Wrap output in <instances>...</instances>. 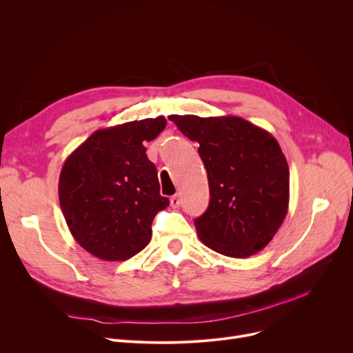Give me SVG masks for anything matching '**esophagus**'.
<instances>
[{
  "mask_svg": "<svg viewBox=\"0 0 353 353\" xmlns=\"http://www.w3.org/2000/svg\"><path fill=\"white\" fill-rule=\"evenodd\" d=\"M170 205H172V208H179V206H180V197H179V194L172 196V199H170Z\"/></svg>",
  "mask_w": 353,
  "mask_h": 353,
  "instance_id": "34e87169",
  "label": "esophagus"
}]
</instances>
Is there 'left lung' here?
<instances>
[{
  "label": "left lung",
  "mask_w": 353,
  "mask_h": 353,
  "mask_svg": "<svg viewBox=\"0 0 353 353\" xmlns=\"http://www.w3.org/2000/svg\"><path fill=\"white\" fill-rule=\"evenodd\" d=\"M199 143L210 201L194 220L197 236L212 250L249 257L269 245L289 208V165L276 139L242 117L169 116Z\"/></svg>",
  "instance_id": "1"
}]
</instances>
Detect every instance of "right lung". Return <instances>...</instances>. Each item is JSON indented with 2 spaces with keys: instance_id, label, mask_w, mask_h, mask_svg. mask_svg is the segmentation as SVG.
Returning a JSON list of instances; mask_svg holds the SVG:
<instances>
[{
  "instance_id": "obj_1",
  "label": "right lung",
  "mask_w": 353,
  "mask_h": 353,
  "mask_svg": "<svg viewBox=\"0 0 353 353\" xmlns=\"http://www.w3.org/2000/svg\"><path fill=\"white\" fill-rule=\"evenodd\" d=\"M165 123L160 116L100 128L63 164L59 199L67 226L101 261H127L141 252L154 216L169 206L144 147Z\"/></svg>"
}]
</instances>
